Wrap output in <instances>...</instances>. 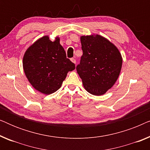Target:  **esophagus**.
Returning <instances> with one entry per match:
<instances>
[{
    "label": "esophagus",
    "mask_w": 150,
    "mask_h": 150,
    "mask_svg": "<svg viewBox=\"0 0 150 150\" xmlns=\"http://www.w3.org/2000/svg\"><path fill=\"white\" fill-rule=\"evenodd\" d=\"M71 61L74 63H76V59L74 58H71Z\"/></svg>",
    "instance_id": "esophagus-1"
}]
</instances>
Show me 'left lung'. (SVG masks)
I'll return each mask as SVG.
<instances>
[{"label": "left lung", "mask_w": 150, "mask_h": 150, "mask_svg": "<svg viewBox=\"0 0 150 150\" xmlns=\"http://www.w3.org/2000/svg\"><path fill=\"white\" fill-rule=\"evenodd\" d=\"M83 54L76 66L77 72L87 91L102 96L117 80L122 66V57L118 48L100 35L81 36Z\"/></svg>", "instance_id": "left-lung-1"}]
</instances>
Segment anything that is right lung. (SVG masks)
<instances>
[{"instance_id":"obj_1","label":"right lung","mask_w":150,"mask_h":150,"mask_svg":"<svg viewBox=\"0 0 150 150\" xmlns=\"http://www.w3.org/2000/svg\"><path fill=\"white\" fill-rule=\"evenodd\" d=\"M22 61L30 85L45 95L57 91L67 72L75 69L74 63L67 59L59 37L53 42L48 35L39 39L26 50Z\"/></svg>"}]
</instances>
